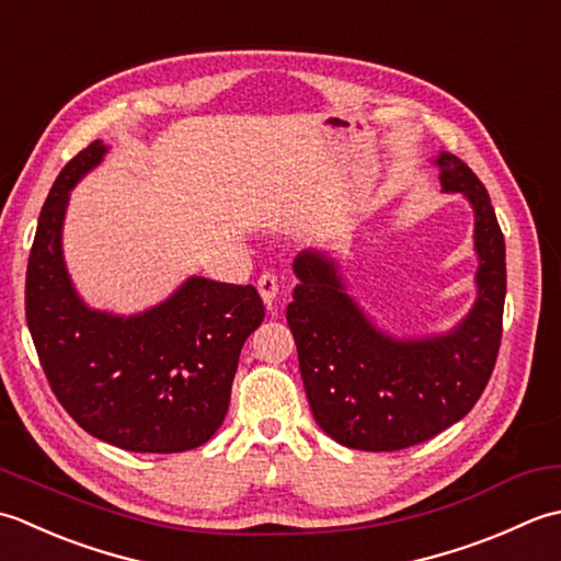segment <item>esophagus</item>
Returning <instances> with one entry per match:
<instances>
[{
    "label": "esophagus",
    "instance_id": "esophagus-1",
    "mask_svg": "<svg viewBox=\"0 0 561 561\" xmlns=\"http://www.w3.org/2000/svg\"><path fill=\"white\" fill-rule=\"evenodd\" d=\"M256 288H259L261 297H264V302H266V307H271V305H273V300H276V295H278V290H280V280H278V276H276V273H271V271H266V273H261V276H259V283H256Z\"/></svg>",
    "mask_w": 561,
    "mask_h": 561
}]
</instances>
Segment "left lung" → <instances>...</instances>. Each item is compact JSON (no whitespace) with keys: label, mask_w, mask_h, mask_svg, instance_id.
I'll return each instance as SVG.
<instances>
[{"label":"left lung","mask_w":561,"mask_h":561,"mask_svg":"<svg viewBox=\"0 0 561 561\" xmlns=\"http://www.w3.org/2000/svg\"><path fill=\"white\" fill-rule=\"evenodd\" d=\"M440 184L474 208L479 295L453 334L394 341L377 331L344 293L329 259H295L293 331L314 421L346 448L392 453L431 440L470 414L494 373L506 297V244L494 205L460 157H438Z\"/></svg>","instance_id":"1"}]
</instances>
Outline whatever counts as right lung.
Masks as SVG:
<instances>
[{"label":"right lung","instance_id":"obj_1","mask_svg":"<svg viewBox=\"0 0 561 561\" xmlns=\"http://www.w3.org/2000/svg\"><path fill=\"white\" fill-rule=\"evenodd\" d=\"M99 140L48 193L26 271V322L57 402L99 440L133 453H184L213 438L230 407L239 351L261 322L254 285L191 278L140 317L91 312L62 264L70 188L104 157Z\"/></svg>","mask_w":561,"mask_h":561}]
</instances>
